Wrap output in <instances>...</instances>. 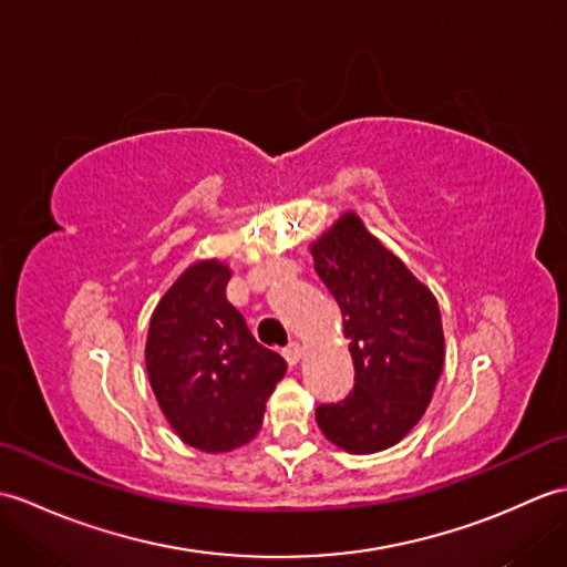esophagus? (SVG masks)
<instances>
[{"instance_id": "esophagus-1", "label": "esophagus", "mask_w": 567, "mask_h": 567, "mask_svg": "<svg viewBox=\"0 0 567 567\" xmlns=\"http://www.w3.org/2000/svg\"><path fill=\"white\" fill-rule=\"evenodd\" d=\"M302 353H305V348H302V343H299V341H290V343L282 348V355H285V360L290 365H297L299 358H302Z\"/></svg>"}]
</instances>
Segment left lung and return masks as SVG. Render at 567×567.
Segmentation results:
<instances>
[{
    "mask_svg": "<svg viewBox=\"0 0 567 567\" xmlns=\"http://www.w3.org/2000/svg\"><path fill=\"white\" fill-rule=\"evenodd\" d=\"M315 268L343 315L355 384L346 400L321 404L317 424L348 453L400 443L424 416L443 370L436 297L346 212L311 244Z\"/></svg>",
    "mask_w": 567,
    "mask_h": 567,
    "instance_id": "1",
    "label": "left lung"
}]
</instances>
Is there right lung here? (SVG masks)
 <instances>
[{
	"label": "right lung",
	"mask_w": 567,
	"mask_h": 567,
	"mask_svg": "<svg viewBox=\"0 0 567 567\" xmlns=\"http://www.w3.org/2000/svg\"><path fill=\"white\" fill-rule=\"evenodd\" d=\"M228 280L231 270L219 260L189 265L155 307L146 341L155 400L177 436L204 453L256 439L265 402L287 370L226 299Z\"/></svg>",
	"instance_id": "obj_1"
}]
</instances>
